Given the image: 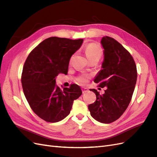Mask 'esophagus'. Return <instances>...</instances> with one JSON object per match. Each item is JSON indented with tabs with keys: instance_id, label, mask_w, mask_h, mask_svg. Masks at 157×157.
I'll use <instances>...</instances> for the list:
<instances>
[{
	"instance_id": "obj_1",
	"label": "esophagus",
	"mask_w": 157,
	"mask_h": 157,
	"mask_svg": "<svg viewBox=\"0 0 157 157\" xmlns=\"http://www.w3.org/2000/svg\"><path fill=\"white\" fill-rule=\"evenodd\" d=\"M82 92L84 93H86L88 91V89L87 87H82Z\"/></svg>"
}]
</instances>
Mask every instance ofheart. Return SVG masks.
Returning a JSON list of instances; mask_svg holds the SVG:
<instances>
[{
  "mask_svg": "<svg viewBox=\"0 0 157 157\" xmlns=\"http://www.w3.org/2000/svg\"><path fill=\"white\" fill-rule=\"evenodd\" d=\"M85 53H86V56L88 59L89 61L92 60H98L101 59L103 54L102 48L98 45L96 43H90L88 44L85 47ZM89 76L87 74H83L80 75L78 78V82L85 83L88 81Z\"/></svg>",
  "mask_w": 157,
  "mask_h": 157,
  "instance_id": "1",
  "label": "heart"
}]
</instances>
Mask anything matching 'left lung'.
<instances>
[{"instance_id":"1","label":"left lung","mask_w":157,"mask_h":157,"mask_svg":"<svg viewBox=\"0 0 157 157\" xmlns=\"http://www.w3.org/2000/svg\"><path fill=\"white\" fill-rule=\"evenodd\" d=\"M104 60L102 69L94 79L98 87H106L101 95L95 89V102L88 106L92 117L98 122L109 124L118 119L131 101L137 82V68L133 57L122 44L110 37L101 41Z\"/></svg>"}]
</instances>
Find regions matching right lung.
I'll return each mask as SVG.
<instances>
[{"label":"right lung","instance_id":"1","mask_svg":"<svg viewBox=\"0 0 157 157\" xmlns=\"http://www.w3.org/2000/svg\"><path fill=\"white\" fill-rule=\"evenodd\" d=\"M83 40L51 37L44 39L27 58L21 84L28 103L39 118L58 122L68 116L74 101L82 94L80 87L70 88L56 85L59 74H67L71 56L81 47Z\"/></svg>","mask_w":157,"mask_h":157}]
</instances>
